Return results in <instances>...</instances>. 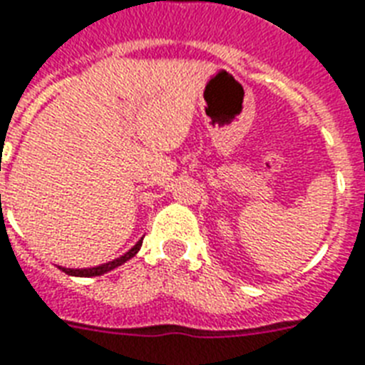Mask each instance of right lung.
Returning <instances> with one entry per match:
<instances>
[{
	"label": "right lung",
	"instance_id": "obj_1",
	"mask_svg": "<svg viewBox=\"0 0 365 365\" xmlns=\"http://www.w3.org/2000/svg\"><path fill=\"white\" fill-rule=\"evenodd\" d=\"M141 241H137L135 245H133L132 249L128 250L126 255L120 256V258H116V260L113 262H107V264H101V265H96V267H86V269H67V267H62L63 273H67V275H73V277H98V275H103V273H107V271H113L115 267H118V265H122L124 262H128L130 258H133V256L139 252V249H141Z\"/></svg>",
	"mask_w": 365,
	"mask_h": 365
}]
</instances>
